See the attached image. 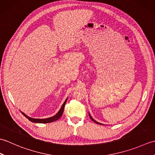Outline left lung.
Instances as JSON below:
<instances>
[{
	"label": "left lung",
	"instance_id": "1",
	"mask_svg": "<svg viewBox=\"0 0 155 155\" xmlns=\"http://www.w3.org/2000/svg\"><path fill=\"white\" fill-rule=\"evenodd\" d=\"M89 117H90V118H91V120H93L94 122V123H97V124H101V123H98V122H97V121H95L94 119H93V118H92V117L91 116V115H90V114H89Z\"/></svg>",
	"mask_w": 155,
	"mask_h": 155
}]
</instances>
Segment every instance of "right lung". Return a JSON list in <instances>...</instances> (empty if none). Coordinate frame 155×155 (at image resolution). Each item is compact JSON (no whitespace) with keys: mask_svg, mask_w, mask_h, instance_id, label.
Segmentation results:
<instances>
[{"mask_svg":"<svg viewBox=\"0 0 155 155\" xmlns=\"http://www.w3.org/2000/svg\"><path fill=\"white\" fill-rule=\"evenodd\" d=\"M68 98L65 100L64 103H63V104L62 105V107L61 108V109L59 110V111L57 113V114L54 115V116L50 117V118H44V119H40V118H31V117H28L27 115H26L24 113H22L21 112V113L24 115V116L28 118V119L32 122V123H52V122H54L57 120L58 119L61 118V117L62 115V113H63V111H64V108L65 106V104L67 103V101Z\"/></svg>","mask_w":155,"mask_h":155,"instance_id":"add662e5","label":"right lung"}]
</instances>
